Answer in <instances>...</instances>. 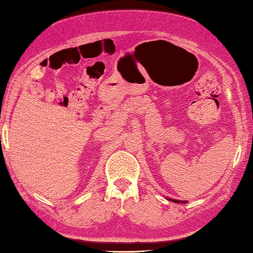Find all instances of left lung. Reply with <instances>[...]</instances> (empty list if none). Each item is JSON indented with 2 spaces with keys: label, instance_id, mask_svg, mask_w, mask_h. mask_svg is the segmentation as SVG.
I'll list each match as a JSON object with an SVG mask.
<instances>
[{
  "label": "left lung",
  "instance_id": "obj_1",
  "mask_svg": "<svg viewBox=\"0 0 253 253\" xmlns=\"http://www.w3.org/2000/svg\"><path fill=\"white\" fill-rule=\"evenodd\" d=\"M169 201L175 202V203H186V202H180V201H177V200H172V198H169Z\"/></svg>",
  "mask_w": 253,
  "mask_h": 253
}]
</instances>
